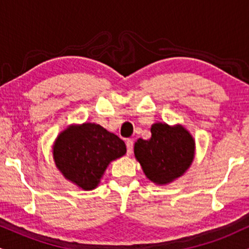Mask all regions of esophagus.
<instances>
[{
	"label": "esophagus",
	"instance_id": "obj_1",
	"mask_svg": "<svg viewBox=\"0 0 249 249\" xmlns=\"http://www.w3.org/2000/svg\"><path fill=\"white\" fill-rule=\"evenodd\" d=\"M126 147H127V155H130L133 151V140L131 139L126 140Z\"/></svg>",
	"mask_w": 249,
	"mask_h": 249
}]
</instances>
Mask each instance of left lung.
<instances>
[{
  "mask_svg": "<svg viewBox=\"0 0 249 249\" xmlns=\"http://www.w3.org/2000/svg\"><path fill=\"white\" fill-rule=\"evenodd\" d=\"M149 139L134 143V157L149 181L166 185L184 175L195 159L196 143L183 125L154 123Z\"/></svg>",
  "mask_w": 249,
  "mask_h": 249,
  "instance_id": "1",
  "label": "left lung"
}]
</instances>
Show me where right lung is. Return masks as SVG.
<instances>
[{"label": "right lung", "instance_id": "right-lung-1", "mask_svg": "<svg viewBox=\"0 0 249 249\" xmlns=\"http://www.w3.org/2000/svg\"><path fill=\"white\" fill-rule=\"evenodd\" d=\"M125 153L126 146L121 138L95 123L68 125L52 146L59 172L87 191L96 189L110 162Z\"/></svg>", "mask_w": 249, "mask_h": 249}]
</instances>
